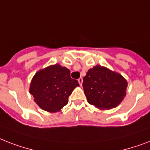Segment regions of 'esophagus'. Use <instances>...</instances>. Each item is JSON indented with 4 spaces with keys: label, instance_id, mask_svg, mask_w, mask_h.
I'll list each match as a JSON object with an SVG mask.
<instances>
[{
    "label": "esophagus",
    "instance_id": "34e87169",
    "mask_svg": "<svg viewBox=\"0 0 150 150\" xmlns=\"http://www.w3.org/2000/svg\"><path fill=\"white\" fill-rule=\"evenodd\" d=\"M78 81H79V85H80V86H81V84H82V81H83V79H82L81 77H80L79 79H78Z\"/></svg>",
    "mask_w": 150,
    "mask_h": 150
}]
</instances>
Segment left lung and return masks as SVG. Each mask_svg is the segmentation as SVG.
I'll return each instance as SVG.
<instances>
[{
    "mask_svg": "<svg viewBox=\"0 0 150 150\" xmlns=\"http://www.w3.org/2000/svg\"><path fill=\"white\" fill-rule=\"evenodd\" d=\"M127 85L119 73L101 65L90 69L82 83L88 103L103 110L115 108L121 103Z\"/></svg>",
    "mask_w": 150,
    "mask_h": 150,
    "instance_id": "1",
    "label": "left lung"
}]
</instances>
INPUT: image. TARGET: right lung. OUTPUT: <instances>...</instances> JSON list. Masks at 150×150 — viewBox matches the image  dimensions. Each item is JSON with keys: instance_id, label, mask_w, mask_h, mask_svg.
<instances>
[{"instance_id": "1", "label": "right lung", "mask_w": 150, "mask_h": 150, "mask_svg": "<svg viewBox=\"0 0 150 150\" xmlns=\"http://www.w3.org/2000/svg\"><path fill=\"white\" fill-rule=\"evenodd\" d=\"M79 86L77 80L71 78L69 69L55 64L34 75L29 92L41 109L56 112L68 104L69 96Z\"/></svg>"}]
</instances>
